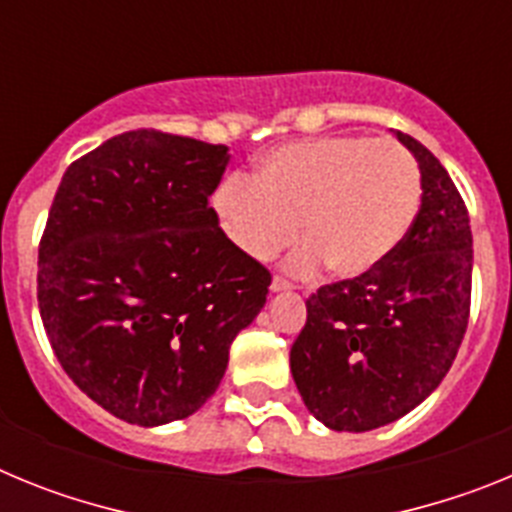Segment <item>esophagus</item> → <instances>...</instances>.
<instances>
[{"label":"esophagus","mask_w":512,"mask_h":512,"mask_svg":"<svg viewBox=\"0 0 512 512\" xmlns=\"http://www.w3.org/2000/svg\"><path fill=\"white\" fill-rule=\"evenodd\" d=\"M289 289H292V284L287 282V279H282V277H274L271 279V292H289Z\"/></svg>","instance_id":"obj_1"}]
</instances>
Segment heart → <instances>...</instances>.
<instances>
[{
    "label": "heart",
    "mask_w": 512,
    "mask_h": 512,
    "mask_svg": "<svg viewBox=\"0 0 512 512\" xmlns=\"http://www.w3.org/2000/svg\"><path fill=\"white\" fill-rule=\"evenodd\" d=\"M420 210V171L395 140L359 135L292 143L269 153L256 179L230 176L215 194L225 235L248 259L269 261L295 241V274L330 264L354 279L402 246Z\"/></svg>",
    "instance_id": "b5f03b06"
}]
</instances>
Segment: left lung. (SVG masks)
Returning a JSON list of instances; mask_svg holds the SVG:
<instances>
[{
  "label": "left lung",
  "mask_w": 512,
  "mask_h": 512,
  "mask_svg": "<svg viewBox=\"0 0 512 512\" xmlns=\"http://www.w3.org/2000/svg\"><path fill=\"white\" fill-rule=\"evenodd\" d=\"M420 169V210L402 246L364 277L325 284L289 366L307 410L330 431L364 433L436 390L469 323L472 230L449 171L397 130Z\"/></svg>",
  "instance_id": "obj_1"
}]
</instances>
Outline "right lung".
Returning a JSON list of instances; mask_svg holds the SVG:
<instances>
[{
	"instance_id": "right-lung-1",
	"label": "right lung",
	"mask_w": 512,
	"mask_h": 512,
	"mask_svg": "<svg viewBox=\"0 0 512 512\" xmlns=\"http://www.w3.org/2000/svg\"><path fill=\"white\" fill-rule=\"evenodd\" d=\"M228 146L130 130L66 169L38 248V307L63 372L125 423L215 395L271 274L210 207Z\"/></svg>"
}]
</instances>
